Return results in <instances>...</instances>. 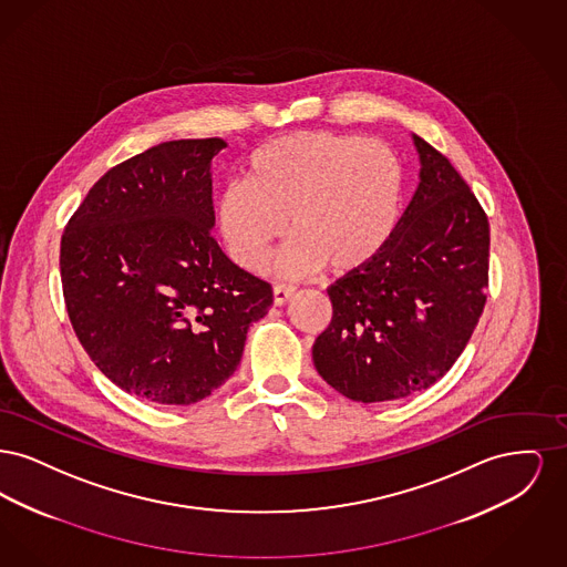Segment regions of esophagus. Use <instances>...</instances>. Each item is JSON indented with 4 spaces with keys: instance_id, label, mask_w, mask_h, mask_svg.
Instances as JSON below:
<instances>
[{
    "instance_id": "34e87169",
    "label": "esophagus",
    "mask_w": 567,
    "mask_h": 567,
    "mask_svg": "<svg viewBox=\"0 0 567 567\" xmlns=\"http://www.w3.org/2000/svg\"><path fill=\"white\" fill-rule=\"evenodd\" d=\"M293 296H296V287H289V285H276L274 287V303L276 306L287 303Z\"/></svg>"
}]
</instances>
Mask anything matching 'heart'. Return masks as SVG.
I'll use <instances>...</instances> for the list:
<instances>
[{"label":"heart","instance_id":"1","mask_svg":"<svg viewBox=\"0 0 567 567\" xmlns=\"http://www.w3.org/2000/svg\"><path fill=\"white\" fill-rule=\"evenodd\" d=\"M404 165L378 137L327 130L278 135L244 162V181L216 195L223 243L244 270L264 266L285 229L276 268L303 276L370 266L393 238L404 202Z\"/></svg>","mask_w":567,"mask_h":567}]
</instances>
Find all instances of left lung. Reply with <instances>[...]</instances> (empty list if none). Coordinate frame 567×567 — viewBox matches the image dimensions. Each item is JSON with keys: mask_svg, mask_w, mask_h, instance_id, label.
Listing matches in <instances>:
<instances>
[{"mask_svg": "<svg viewBox=\"0 0 567 567\" xmlns=\"http://www.w3.org/2000/svg\"><path fill=\"white\" fill-rule=\"evenodd\" d=\"M421 183L393 238L327 289L331 323L317 372L352 402L410 398L444 377L478 323L488 287V218L453 163L414 135Z\"/></svg>", "mask_w": 567, "mask_h": 567, "instance_id": "1", "label": "left lung"}]
</instances>
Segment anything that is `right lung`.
Listing matches in <instances>:
<instances>
[{
	"label": "right lung",
	"mask_w": 567,
	"mask_h": 567,
	"mask_svg": "<svg viewBox=\"0 0 567 567\" xmlns=\"http://www.w3.org/2000/svg\"><path fill=\"white\" fill-rule=\"evenodd\" d=\"M220 137L172 140L109 169L61 236L70 323L91 361L140 400L189 405L243 359L270 282L213 238Z\"/></svg>",
	"instance_id": "1"
}]
</instances>
